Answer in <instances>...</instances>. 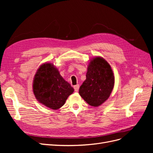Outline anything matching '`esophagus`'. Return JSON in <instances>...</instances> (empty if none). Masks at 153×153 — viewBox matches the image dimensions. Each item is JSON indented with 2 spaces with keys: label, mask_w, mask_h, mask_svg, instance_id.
Listing matches in <instances>:
<instances>
[{
  "label": "esophagus",
  "mask_w": 153,
  "mask_h": 153,
  "mask_svg": "<svg viewBox=\"0 0 153 153\" xmlns=\"http://www.w3.org/2000/svg\"><path fill=\"white\" fill-rule=\"evenodd\" d=\"M73 87H74V89H75V91L78 92V90H79V87H80V86H79V85L77 84V85H76L74 86Z\"/></svg>",
  "instance_id": "obj_1"
}]
</instances>
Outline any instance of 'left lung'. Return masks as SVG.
<instances>
[{"mask_svg": "<svg viewBox=\"0 0 153 153\" xmlns=\"http://www.w3.org/2000/svg\"><path fill=\"white\" fill-rule=\"evenodd\" d=\"M114 86V76L110 64L98 57L91 61L79 94L91 106H98L109 98Z\"/></svg>", "mask_w": 153, "mask_h": 153, "instance_id": "left-lung-1", "label": "left lung"}]
</instances>
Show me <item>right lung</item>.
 I'll list each match as a JSON object with an SVG mask.
<instances>
[{"label":"right lung","instance_id":"obj_1","mask_svg":"<svg viewBox=\"0 0 153 153\" xmlns=\"http://www.w3.org/2000/svg\"><path fill=\"white\" fill-rule=\"evenodd\" d=\"M73 88L59 74L52 64L45 63L38 69L33 82V92L39 103L57 110L65 103Z\"/></svg>","mask_w":153,"mask_h":153}]
</instances>
